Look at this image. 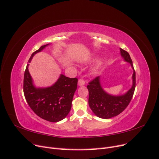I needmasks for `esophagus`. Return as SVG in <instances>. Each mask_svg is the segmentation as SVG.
Masks as SVG:
<instances>
[{
	"label": "esophagus",
	"instance_id": "1",
	"mask_svg": "<svg viewBox=\"0 0 159 159\" xmlns=\"http://www.w3.org/2000/svg\"><path fill=\"white\" fill-rule=\"evenodd\" d=\"M78 84H79V86H84V84H85V81L83 80V79H79V81H78Z\"/></svg>",
	"mask_w": 159,
	"mask_h": 159
}]
</instances>
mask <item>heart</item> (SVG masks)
Wrapping results in <instances>:
<instances>
[{
    "label": "heart",
    "mask_w": 159,
    "mask_h": 159,
    "mask_svg": "<svg viewBox=\"0 0 159 159\" xmlns=\"http://www.w3.org/2000/svg\"><path fill=\"white\" fill-rule=\"evenodd\" d=\"M101 64H102V62H99L98 65H96L95 66H94V67H93V69L92 70V74H96L98 72V71H99V68H100Z\"/></svg>",
    "instance_id": "b5f03b06"
}]
</instances>
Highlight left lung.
<instances>
[{"label": "left lung", "instance_id": "8db88e82", "mask_svg": "<svg viewBox=\"0 0 159 159\" xmlns=\"http://www.w3.org/2000/svg\"><path fill=\"white\" fill-rule=\"evenodd\" d=\"M121 57L129 62L133 69V86L124 95L114 96L103 90L100 84V78L97 77L89 82L87 86L89 91V106L92 112L99 118L109 119L118 116L125 110L130 103L133 96L136 86V74L133 67V61L126 51L120 49Z\"/></svg>", "mask_w": 159, "mask_h": 159}]
</instances>
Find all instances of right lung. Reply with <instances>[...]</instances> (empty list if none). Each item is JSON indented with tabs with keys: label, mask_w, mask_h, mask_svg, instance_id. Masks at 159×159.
<instances>
[{
	"label": "right lung",
	"mask_w": 159,
	"mask_h": 159,
	"mask_svg": "<svg viewBox=\"0 0 159 159\" xmlns=\"http://www.w3.org/2000/svg\"><path fill=\"white\" fill-rule=\"evenodd\" d=\"M47 44L34 52V55L42 51ZM27 64L24 74L23 92L30 108L41 118L51 122H58L64 119L70 112L74 93L77 88V78H69L61 75L55 83L47 88H36L29 73Z\"/></svg>",
	"instance_id": "right-lung-1"
}]
</instances>
